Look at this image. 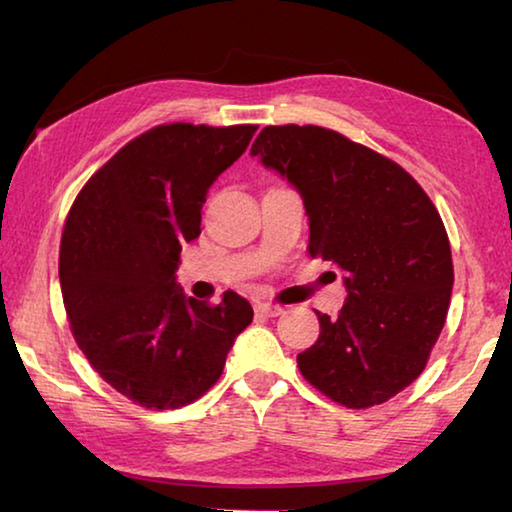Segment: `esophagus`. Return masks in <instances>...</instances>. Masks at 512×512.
<instances>
[{"label":"esophagus","mask_w":512,"mask_h":512,"mask_svg":"<svg viewBox=\"0 0 512 512\" xmlns=\"http://www.w3.org/2000/svg\"><path fill=\"white\" fill-rule=\"evenodd\" d=\"M255 311H257L259 316L275 318V316L284 314V307H280V305H271V302H257V305H255Z\"/></svg>","instance_id":"esophagus-1"}]
</instances>
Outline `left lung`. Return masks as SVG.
Masks as SVG:
<instances>
[{
    "label": "left lung",
    "mask_w": 512,
    "mask_h": 512,
    "mask_svg": "<svg viewBox=\"0 0 512 512\" xmlns=\"http://www.w3.org/2000/svg\"><path fill=\"white\" fill-rule=\"evenodd\" d=\"M298 189L309 255L345 271L339 316L298 354L316 391L370 409L422 375L443 332L454 264L445 223L409 171L323 126H266L250 149Z\"/></svg>",
    "instance_id": "obj_1"
}]
</instances>
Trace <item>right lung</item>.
Returning <instances> with one entry per match:
<instances>
[{"label": "right lung", "mask_w": 512, "mask_h": 512, "mask_svg": "<svg viewBox=\"0 0 512 512\" xmlns=\"http://www.w3.org/2000/svg\"><path fill=\"white\" fill-rule=\"evenodd\" d=\"M255 124H160L90 176L60 239L69 329L99 375L144 409L196 402L219 381L253 307L235 291L210 305L176 287L180 250L201 235L205 194Z\"/></svg>", "instance_id": "add662e5"}]
</instances>
